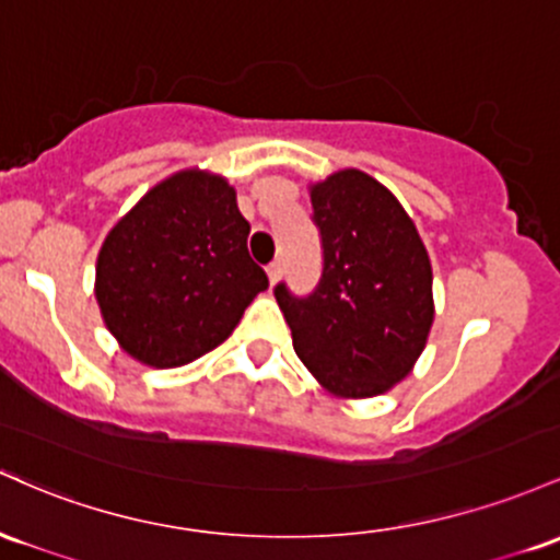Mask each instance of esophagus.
Instances as JSON below:
<instances>
[{
  "instance_id": "obj_1",
  "label": "esophagus",
  "mask_w": 560,
  "mask_h": 560,
  "mask_svg": "<svg viewBox=\"0 0 560 560\" xmlns=\"http://www.w3.org/2000/svg\"><path fill=\"white\" fill-rule=\"evenodd\" d=\"M280 275H282V261L280 259L267 264V278H269V282H272V285L280 280Z\"/></svg>"
}]
</instances>
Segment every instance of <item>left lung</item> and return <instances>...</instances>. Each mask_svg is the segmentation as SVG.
I'll return each mask as SVG.
<instances>
[{
  "label": "left lung",
  "mask_w": 560,
  "mask_h": 560,
  "mask_svg": "<svg viewBox=\"0 0 560 560\" xmlns=\"http://www.w3.org/2000/svg\"><path fill=\"white\" fill-rule=\"evenodd\" d=\"M323 275L275 285L299 360L338 397H375L412 370L433 323L431 261L399 200L347 168L312 187Z\"/></svg>",
  "instance_id": "8db88e82"
}]
</instances>
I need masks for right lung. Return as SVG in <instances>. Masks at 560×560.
Instances as JSON below:
<instances>
[{
	"label": "right lung",
	"mask_w": 560,
	"mask_h": 560,
	"mask_svg": "<svg viewBox=\"0 0 560 560\" xmlns=\"http://www.w3.org/2000/svg\"><path fill=\"white\" fill-rule=\"evenodd\" d=\"M248 232L222 177L179 172L155 185L97 256V304L124 351L179 368L219 347L269 285Z\"/></svg>",
	"instance_id": "add662e5"
}]
</instances>
